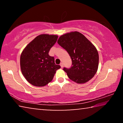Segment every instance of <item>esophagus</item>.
<instances>
[{
  "instance_id": "esophagus-1",
  "label": "esophagus",
  "mask_w": 123,
  "mask_h": 123,
  "mask_svg": "<svg viewBox=\"0 0 123 123\" xmlns=\"http://www.w3.org/2000/svg\"><path fill=\"white\" fill-rule=\"evenodd\" d=\"M60 66H61V68H63V63H60Z\"/></svg>"
}]
</instances>
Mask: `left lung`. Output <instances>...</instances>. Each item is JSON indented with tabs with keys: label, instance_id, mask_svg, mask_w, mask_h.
<instances>
[{
	"label": "left lung",
	"instance_id": "left-lung-1",
	"mask_svg": "<svg viewBox=\"0 0 123 123\" xmlns=\"http://www.w3.org/2000/svg\"><path fill=\"white\" fill-rule=\"evenodd\" d=\"M57 43L68 52L72 65L63 70L70 80L84 84L94 76L99 65L96 48L84 35L78 31L67 33L59 37Z\"/></svg>",
	"mask_w": 123,
	"mask_h": 123
}]
</instances>
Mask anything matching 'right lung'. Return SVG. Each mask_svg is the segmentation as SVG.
<instances>
[{"label":"right lung","instance_id":"right-lung-1","mask_svg":"<svg viewBox=\"0 0 123 123\" xmlns=\"http://www.w3.org/2000/svg\"><path fill=\"white\" fill-rule=\"evenodd\" d=\"M58 36L42 34L26 45L20 58V69L28 81L34 86L42 87L51 82L56 71L61 68L49 55Z\"/></svg>","mask_w":123,"mask_h":123}]
</instances>
